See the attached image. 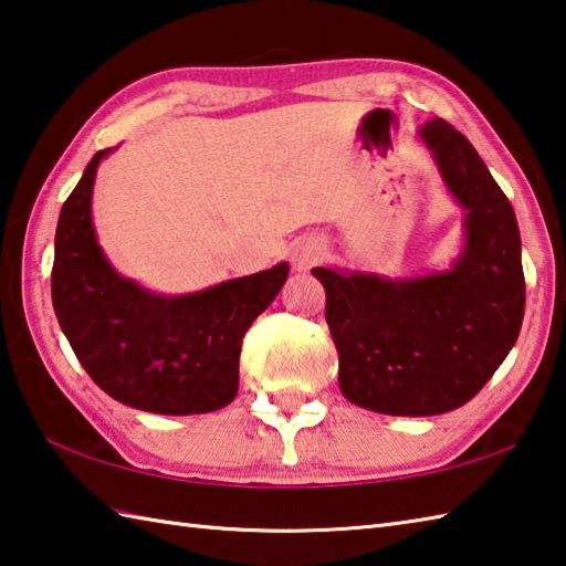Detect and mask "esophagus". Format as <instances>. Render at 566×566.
Segmentation results:
<instances>
[{"instance_id": "1", "label": "esophagus", "mask_w": 566, "mask_h": 566, "mask_svg": "<svg viewBox=\"0 0 566 566\" xmlns=\"http://www.w3.org/2000/svg\"><path fill=\"white\" fill-rule=\"evenodd\" d=\"M291 259H293L295 271H310L313 266H317L322 259H325V247H322L319 241H313V239L297 241V244L293 247Z\"/></svg>"}]
</instances>
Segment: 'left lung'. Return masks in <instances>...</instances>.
Returning <instances> with one entry per match:
<instances>
[{
	"label": "left lung",
	"mask_w": 566,
	"mask_h": 566,
	"mask_svg": "<svg viewBox=\"0 0 566 566\" xmlns=\"http://www.w3.org/2000/svg\"><path fill=\"white\" fill-rule=\"evenodd\" d=\"M447 190L467 210L464 251L418 279L313 269L354 406L424 418L457 410L486 386L521 334L525 275L515 212L476 148L444 119L420 126Z\"/></svg>",
	"instance_id": "8db88e82"
}]
</instances>
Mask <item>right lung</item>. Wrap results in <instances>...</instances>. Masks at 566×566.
Instances as JSON below:
<instances>
[{
    "label": "right lung",
    "instance_id": "obj_1",
    "mask_svg": "<svg viewBox=\"0 0 566 566\" xmlns=\"http://www.w3.org/2000/svg\"><path fill=\"white\" fill-rule=\"evenodd\" d=\"M107 154L92 156L57 217L51 295L61 329L90 378L124 406L160 415L224 408L239 390L241 339L291 266L176 297L122 279L92 227V186Z\"/></svg>",
    "mask_w": 566,
    "mask_h": 566
}]
</instances>
